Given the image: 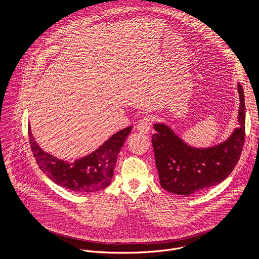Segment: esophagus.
Masks as SVG:
<instances>
[{
	"mask_svg": "<svg viewBox=\"0 0 259 259\" xmlns=\"http://www.w3.org/2000/svg\"><path fill=\"white\" fill-rule=\"evenodd\" d=\"M151 125H152V120L150 117H144L142 118L137 126H136V130L140 133V134H147L151 129Z\"/></svg>",
	"mask_w": 259,
	"mask_h": 259,
	"instance_id": "esophagus-1",
	"label": "esophagus"
}]
</instances>
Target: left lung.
I'll return each instance as SVG.
<instances>
[{
  "instance_id": "1",
  "label": "left lung",
  "mask_w": 259,
  "mask_h": 259,
  "mask_svg": "<svg viewBox=\"0 0 259 259\" xmlns=\"http://www.w3.org/2000/svg\"><path fill=\"white\" fill-rule=\"evenodd\" d=\"M239 126L224 142L213 146L197 147L184 141L165 123H155L152 137L156 166L164 190L189 196L217 186L237 165L245 139V99L240 83Z\"/></svg>"
}]
</instances>
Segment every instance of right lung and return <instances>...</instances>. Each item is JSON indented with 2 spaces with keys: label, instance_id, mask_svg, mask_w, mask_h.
<instances>
[{
  "label": "right lung",
  "instance_id": "obj_1",
  "mask_svg": "<svg viewBox=\"0 0 259 259\" xmlns=\"http://www.w3.org/2000/svg\"><path fill=\"white\" fill-rule=\"evenodd\" d=\"M131 130V126L120 130L94 152L73 162L60 160L46 153L34 140L29 124L28 138L40 169L57 186L73 192L94 193L112 182L118 155Z\"/></svg>",
  "mask_w": 259,
  "mask_h": 259
}]
</instances>
